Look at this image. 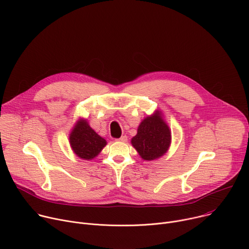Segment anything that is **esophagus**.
<instances>
[{
  "label": "esophagus",
  "instance_id": "1",
  "mask_svg": "<svg viewBox=\"0 0 249 249\" xmlns=\"http://www.w3.org/2000/svg\"><path fill=\"white\" fill-rule=\"evenodd\" d=\"M127 136H122V137H120L119 139H117V141H119V142H123V143H125V142H127Z\"/></svg>",
  "mask_w": 249,
  "mask_h": 249
}]
</instances>
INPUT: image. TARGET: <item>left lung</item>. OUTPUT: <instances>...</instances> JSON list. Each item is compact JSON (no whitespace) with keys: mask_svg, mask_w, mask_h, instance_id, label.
Instances as JSON below:
<instances>
[{"mask_svg":"<svg viewBox=\"0 0 249 249\" xmlns=\"http://www.w3.org/2000/svg\"><path fill=\"white\" fill-rule=\"evenodd\" d=\"M170 131L159 113L143 120L131 143L145 160H154L163 156L170 144Z\"/></svg>","mask_w":249,"mask_h":249,"instance_id":"obj_1","label":"left lung"}]
</instances>
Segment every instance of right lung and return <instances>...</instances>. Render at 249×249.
<instances>
[{
  "mask_svg": "<svg viewBox=\"0 0 249 249\" xmlns=\"http://www.w3.org/2000/svg\"><path fill=\"white\" fill-rule=\"evenodd\" d=\"M70 143L74 153L83 160H91L105 147L106 141L98 136L88 124L81 120L70 136Z\"/></svg>",
  "mask_w": 249,
  "mask_h": 249,
  "instance_id": "obj_1",
  "label": "right lung"
}]
</instances>
